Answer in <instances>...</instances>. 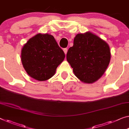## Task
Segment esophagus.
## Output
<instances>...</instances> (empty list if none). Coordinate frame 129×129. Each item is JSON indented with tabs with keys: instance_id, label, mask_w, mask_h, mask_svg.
<instances>
[{
	"instance_id": "34e87169",
	"label": "esophagus",
	"mask_w": 129,
	"mask_h": 129,
	"mask_svg": "<svg viewBox=\"0 0 129 129\" xmlns=\"http://www.w3.org/2000/svg\"><path fill=\"white\" fill-rule=\"evenodd\" d=\"M63 51H64L65 55H66L67 52V48H64V49H63Z\"/></svg>"
}]
</instances>
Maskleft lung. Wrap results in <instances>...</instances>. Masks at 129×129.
Instances as JSON below:
<instances>
[{
  "mask_svg": "<svg viewBox=\"0 0 129 129\" xmlns=\"http://www.w3.org/2000/svg\"><path fill=\"white\" fill-rule=\"evenodd\" d=\"M67 62L75 76L84 83L98 81L107 69L111 59L109 45L93 33H78L69 49Z\"/></svg>",
  "mask_w": 129,
  "mask_h": 129,
  "instance_id": "left-lung-1",
  "label": "left lung"
}]
</instances>
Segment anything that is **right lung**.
<instances>
[{
    "label": "right lung",
    "instance_id": "1",
    "mask_svg": "<svg viewBox=\"0 0 129 129\" xmlns=\"http://www.w3.org/2000/svg\"><path fill=\"white\" fill-rule=\"evenodd\" d=\"M65 58L63 50L51 35L39 33L31 37L21 50V62L29 76L46 81L55 74Z\"/></svg>",
    "mask_w": 129,
    "mask_h": 129
}]
</instances>
